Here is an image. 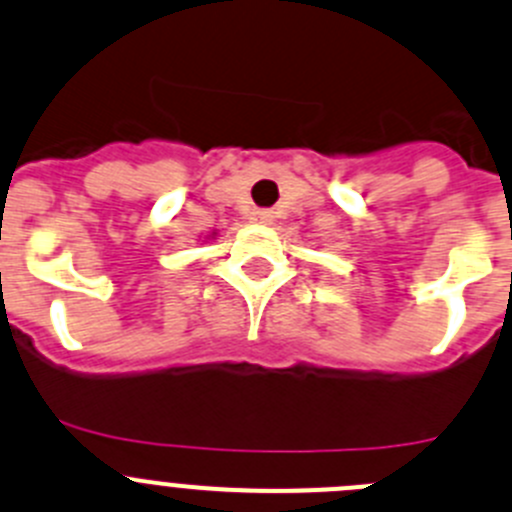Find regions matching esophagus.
<instances>
[{
    "label": "esophagus",
    "mask_w": 512,
    "mask_h": 512,
    "mask_svg": "<svg viewBox=\"0 0 512 512\" xmlns=\"http://www.w3.org/2000/svg\"><path fill=\"white\" fill-rule=\"evenodd\" d=\"M272 219V214L270 212H265V209H257L255 212V222H262V224H267Z\"/></svg>",
    "instance_id": "1"
}]
</instances>
